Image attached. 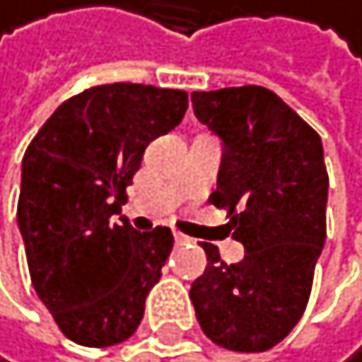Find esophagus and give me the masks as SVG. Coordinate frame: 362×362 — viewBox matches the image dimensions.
<instances>
[{
	"instance_id": "34e87169",
	"label": "esophagus",
	"mask_w": 362,
	"mask_h": 362,
	"mask_svg": "<svg viewBox=\"0 0 362 362\" xmlns=\"http://www.w3.org/2000/svg\"><path fill=\"white\" fill-rule=\"evenodd\" d=\"M189 242H194V239H192V237H187V235L175 233V244H189Z\"/></svg>"
}]
</instances>
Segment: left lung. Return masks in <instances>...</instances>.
<instances>
[{
  "instance_id": "8db88e82",
  "label": "left lung",
  "mask_w": 362,
  "mask_h": 362,
  "mask_svg": "<svg viewBox=\"0 0 362 362\" xmlns=\"http://www.w3.org/2000/svg\"><path fill=\"white\" fill-rule=\"evenodd\" d=\"M196 118L221 141L216 192L244 257L221 262L203 242L207 267L192 283L203 333L230 351H267L305 310L326 242L329 173L320 134L262 86L192 93Z\"/></svg>"
}]
</instances>
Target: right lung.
I'll return each mask as SVG.
<instances>
[{
	"label": "right lung",
	"instance_id": "obj_1",
	"mask_svg": "<svg viewBox=\"0 0 362 362\" xmlns=\"http://www.w3.org/2000/svg\"><path fill=\"white\" fill-rule=\"evenodd\" d=\"M187 111V93L105 84L66 100L22 159L18 228L33 290L66 338L127 340L173 248L168 228L111 223L150 141Z\"/></svg>",
	"mask_w": 362,
	"mask_h": 362
}]
</instances>
